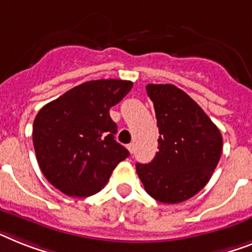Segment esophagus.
<instances>
[{"mask_svg":"<svg viewBox=\"0 0 252 252\" xmlns=\"http://www.w3.org/2000/svg\"><path fill=\"white\" fill-rule=\"evenodd\" d=\"M127 149H128V152H130L131 155H132V153H134V151H135V144H134V143H130V144L127 145Z\"/></svg>","mask_w":252,"mask_h":252,"instance_id":"34e87169","label":"esophagus"}]
</instances>
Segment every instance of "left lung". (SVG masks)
<instances>
[{
  "label": "left lung",
  "instance_id": "obj_1",
  "mask_svg": "<svg viewBox=\"0 0 252 252\" xmlns=\"http://www.w3.org/2000/svg\"><path fill=\"white\" fill-rule=\"evenodd\" d=\"M153 101L158 152L152 162L136 163L149 196L163 203L187 201L207 184L223 149V138L192 97L174 85H147Z\"/></svg>",
  "mask_w": 252,
  "mask_h": 252
}]
</instances>
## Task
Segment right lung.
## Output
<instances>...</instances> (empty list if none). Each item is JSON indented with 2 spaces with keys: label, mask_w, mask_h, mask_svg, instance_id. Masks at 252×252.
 <instances>
[{
  "label": "right lung",
  "mask_w": 252,
  "mask_h": 252,
  "mask_svg": "<svg viewBox=\"0 0 252 252\" xmlns=\"http://www.w3.org/2000/svg\"><path fill=\"white\" fill-rule=\"evenodd\" d=\"M131 81H89L39 109L33 145L39 168L56 189L70 197L100 192L128 151L114 140L111 107L127 95Z\"/></svg>",
  "instance_id": "right-lung-1"
}]
</instances>
